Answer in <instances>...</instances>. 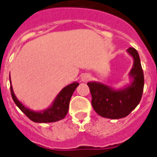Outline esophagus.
Returning a JSON list of instances; mask_svg holds the SVG:
<instances>
[{
	"label": "esophagus",
	"mask_w": 157,
	"mask_h": 157,
	"mask_svg": "<svg viewBox=\"0 0 157 157\" xmlns=\"http://www.w3.org/2000/svg\"><path fill=\"white\" fill-rule=\"evenodd\" d=\"M90 78H91V75H88V74H84L81 77V80L82 82H87V81H89Z\"/></svg>",
	"instance_id": "obj_1"
}]
</instances>
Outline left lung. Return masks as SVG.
Segmentation results:
<instances>
[{
  "instance_id": "1",
  "label": "left lung",
  "mask_w": 157,
  "mask_h": 157,
  "mask_svg": "<svg viewBox=\"0 0 157 157\" xmlns=\"http://www.w3.org/2000/svg\"><path fill=\"white\" fill-rule=\"evenodd\" d=\"M133 58V65L129 72L131 82L120 89L99 82H89L92 105L101 117L117 120L126 117L139 104L144 87V75L138 52L133 47L127 49Z\"/></svg>"
}]
</instances>
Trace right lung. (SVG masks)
<instances>
[{
  "label": "right lung",
  "instance_id": "obj_1",
  "mask_svg": "<svg viewBox=\"0 0 157 157\" xmlns=\"http://www.w3.org/2000/svg\"><path fill=\"white\" fill-rule=\"evenodd\" d=\"M10 82L11 83L10 76ZM78 84V82H74L64 87L56 96L54 101L52 102V105L42 111H34L30 110L29 108L26 107L21 101H19L17 99L16 96L14 95L12 85H10V92L14 103L29 119L36 123H52L56 122L64 119L65 115H67L70 98Z\"/></svg>",
  "mask_w": 157,
  "mask_h": 157
}]
</instances>
